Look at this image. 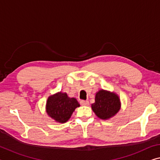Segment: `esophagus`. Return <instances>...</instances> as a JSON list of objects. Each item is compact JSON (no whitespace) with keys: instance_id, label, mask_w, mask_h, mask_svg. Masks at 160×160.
Masks as SVG:
<instances>
[{"instance_id":"esophagus-1","label":"esophagus","mask_w":160,"mask_h":160,"mask_svg":"<svg viewBox=\"0 0 160 160\" xmlns=\"http://www.w3.org/2000/svg\"><path fill=\"white\" fill-rule=\"evenodd\" d=\"M80 105L82 106H88L89 105V102H88V101H85V100H81Z\"/></svg>"}]
</instances>
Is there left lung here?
I'll use <instances>...</instances> for the list:
<instances>
[{
    "instance_id": "8db88e82",
    "label": "left lung",
    "mask_w": 160,
    "mask_h": 160,
    "mask_svg": "<svg viewBox=\"0 0 160 160\" xmlns=\"http://www.w3.org/2000/svg\"><path fill=\"white\" fill-rule=\"evenodd\" d=\"M119 96L115 92L100 90L96 93L95 102L91 108L95 115L102 120H108L115 116L120 110Z\"/></svg>"
}]
</instances>
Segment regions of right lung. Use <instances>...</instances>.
<instances>
[{"instance_id": "obj_1", "label": "right lung", "mask_w": 160, "mask_h": 160, "mask_svg": "<svg viewBox=\"0 0 160 160\" xmlns=\"http://www.w3.org/2000/svg\"><path fill=\"white\" fill-rule=\"evenodd\" d=\"M80 104L74 98H69L67 93L59 92L50 95L46 102L48 116L58 122L64 123L69 120L75 108Z\"/></svg>"}]
</instances>
